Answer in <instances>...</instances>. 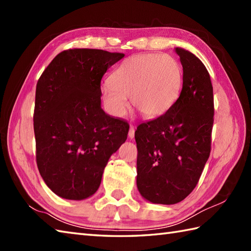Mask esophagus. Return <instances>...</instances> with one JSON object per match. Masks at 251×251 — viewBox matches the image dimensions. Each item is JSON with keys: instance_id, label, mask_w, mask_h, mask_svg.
I'll return each mask as SVG.
<instances>
[{"instance_id": "esophagus-1", "label": "esophagus", "mask_w": 251, "mask_h": 251, "mask_svg": "<svg viewBox=\"0 0 251 251\" xmlns=\"http://www.w3.org/2000/svg\"><path fill=\"white\" fill-rule=\"evenodd\" d=\"M128 137L130 138V139H132V138L135 137V127L134 126H130V128H129V131H128Z\"/></svg>"}]
</instances>
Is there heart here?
I'll use <instances>...</instances> for the list:
<instances>
[{
  "instance_id": "heart-1",
  "label": "heart",
  "mask_w": 251,
  "mask_h": 251,
  "mask_svg": "<svg viewBox=\"0 0 251 251\" xmlns=\"http://www.w3.org/2000/svg\"><path fill=\"white\" fill-rule=\"evenodd\" d=\"M102 87L106 110L123 116L128 100L146 117L166 112L175 102L182 84V68L170 55L140 54L129 57L111 74Z\"/></svg>"
}]
</instances>
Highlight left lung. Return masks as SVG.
<instances>
[{
    "instance_id": "obj_1",
    "label": "left lung",
    "mask_w": 251,
    "mask_h": 251,
    "mask_svg": "<svg viewBox=\"0 0 251 251\" xmlns=\"http://www.w3.org/2000/svg\"><path fill=\"white\" fill-rule=\"evenodd\" d=\"M175 51L183 68L179 98L166 113L135 131L138 190L149 201L164 205L183 201L199 183L211 150L215 113L204 63L183 49Z\"/></svg>"
}]
</instances>
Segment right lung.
<instances>
[{"mask_svg": "<svg viewBox=\"0 0 251 251\" xmlns=\"http://www.w3.org/2000/svg\"><path fill=\"white\" fill-rule=\"evenodd\" d=\"M122 52L73 49L59 52L36 84V165L46 185L66 200L98 190L110 156L127 139L128 123L101 109V78Z\"/></svg>", "mask_w": 251, "mask_h": 251, "instance_id": "obj_1", "label": "right lung"}]
</instances>
